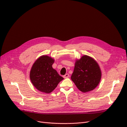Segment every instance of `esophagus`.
I'll return each instance as SVG.
<instances>
[{
  "label": "esophagus",
  "instance_id": "obj_1",
  "mask_svg": "<svg viewBox=\"0 0 127 127\" xmlns=\"http://www.w3.org/2000/svg\"><path fill=\"white\" fill-rule=\"evenodd\" d=\"M69 77V75L68 74H66L64 76V78H68Z\"/></svg>",
  "mask_w": 127,
  "mask_h": 127
}]
</instances>
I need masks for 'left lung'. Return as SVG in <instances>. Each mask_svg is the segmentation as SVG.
Returning <instances> with one entry per match:
<instances>
[{
  "instance_id": "left-lung-1",
  "label": "left lung",
  "mask_w": 127,
  "mask_h": 127,
  "mask_svg": "<svg viewBox=\"0 0 127 127\" xmlns=\"http://www.w3.org/2000/svg\"><path fill=\"white\" fill-rule=\"evenodd\" d=\"M101 78V69L93 58L84 56L76 61L71 79L80 91L86 93L93 90Z\"/></svg>"
}]
</instances>
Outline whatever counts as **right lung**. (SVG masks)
<instances>
[{
    "instance_id": "add662e5",
    "label": "right lung",
    "mask_w": 127,
    "mask_h": 127,
    "mask_svg": "<svg viewBox=\"0 0 127 127\" xmlns=\"http://www.w3.org/2000/svg\"><path fill=\"white\" fill-rule=\"evenodd\" d=\"M53 63L52 58L42 56L35 61L31 70V81L37 90L43 93H51L64 79L52 68Z\"/></svg>"
}]
</instances>
